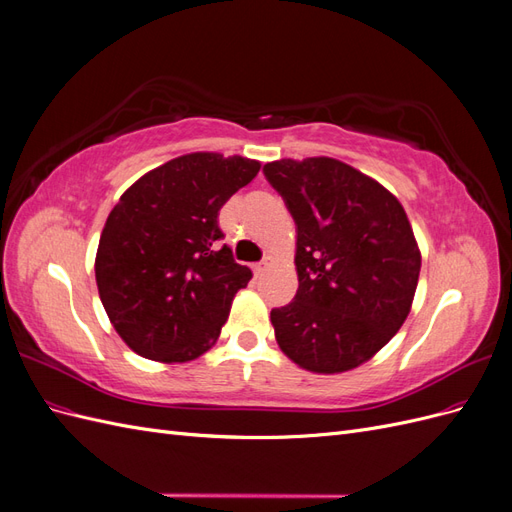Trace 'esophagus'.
Masks as SVG:
<instances>
[{
	"mask_svg": "<svg viewBox=\"0 0 512 512\" xmlns=\"http://www.w3.org/2000/svg\"><path fill=\"white\" fill-rule=\"evenodd\" d=\"M271 260H273V258H271V256H267L265 260L258 262V265H254V273H256V275H262V273H265V271L271 267Z\"/></svg>",
	"mask_w": 512,
	"mask_h": 512,
	"instance_id": "obj_1",
	"label": "esophagus"
}]
</instances>
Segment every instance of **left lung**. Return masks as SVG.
<instances>
[{"label": "left lung", "mask_w": 512, "mask_h": 512, "mask_svg": "<svg viewBox=\"0 0 512 512\" xmlns=\"http://www.w3.org/2000/svg\"><path fill=\"white\" fill-rule=\"evenodd\" d=\"M262 170L297 224L299 290L271 312L277 344L314 374L363 365L408 318L421 273L404 207L335 158H288Z\"/></svg>", "instance_id": "obj_1"}]
</instances>
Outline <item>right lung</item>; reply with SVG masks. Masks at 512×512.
Instances as JSON below:
<instances>
[{
    "label": "right lung",
    "mask_w": 512,
    "mask_h": 512,
    "mask_svg": "<svg viewBox=\"0 0 512 512\" xmlns=\"http://www.w3.org/2000/svg\"><path fill=\"white\" fill-rule=\"evenodd\" d=\"M260 162L213 151L149 170L108 213L96 284L108 320L136 354L185 363L205 354L252 271L222 245L218 215Z\"/></svg>",
    "instance_id": "add662e5"
}]
</instances>
